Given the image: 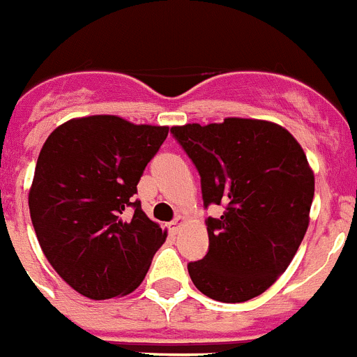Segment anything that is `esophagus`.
Wrapping results in <instances>:
<instances>
[{
    "mask_svg": "<svg viewBox=\"0 0 357 357\" xmlns=\"http://www.w3.org/2000/svg\"><path fill=\"white\" fill-rule=\"evenodd\" d=\"M185 221H188V219H185L184 215H176V218L173 219L172 223H169V227H172V230L175 231V234H176V231H178V230H181L182 227H184Z\"/></svg>",
    "mask_w": 357,
    "mask_h": 357,
    "instance_id": "esophagus-1",
    "label": "esophagus"
}]
</instances>
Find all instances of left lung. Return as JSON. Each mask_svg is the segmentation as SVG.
Here are the masks:
<instances>
[{
    "label": "left lung",
    "mask_w": 357,
    "mask_h": 357,
    "mask_svg": "<svg viewBox=\"0 0 357 357\" xmlns=\"http://www.w3.org/2000/svg\"><path fill=\"white\" fill-rule=\"evenodd\" d=\"M172 132L202 176L208 253L188 266L202 294L244 303L266 292L296 257L310 225L315 175L303 146L269 120L228 116Z\"/></svg>",
    "instance_id": "obj_1"
}]
</instances>
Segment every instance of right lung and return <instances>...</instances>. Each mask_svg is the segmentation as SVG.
<instances>
[{
  "instance_id": "add662e5",
  "label": "right lung",
  "mask_w": 357,
  "mask_h": 357,
  "mask_svg": "<svg viewBox=\"0 0 357 357\" xmlns=\"http://www.w3.org/2000/svg\"><path fill=\"white\" fill-rule=\"evenodd\" d=\"M169 127L116 114L72 119L38 153L28 205L38 244L61 280L88 299L142 285L166 230L132 202L143 169ZM134 206L132 216H126Z\"/></svg>"
}]
</instances>
